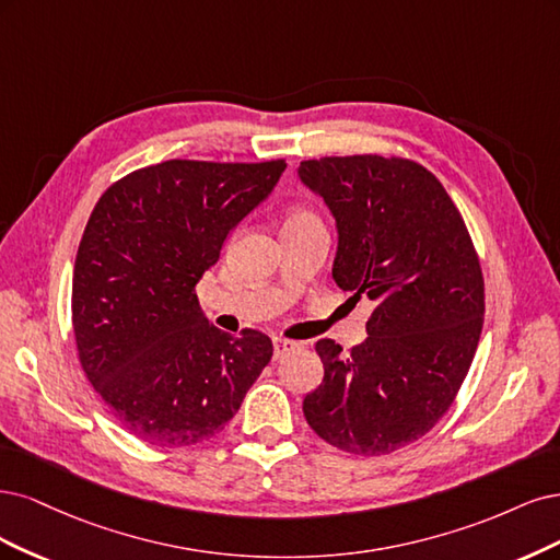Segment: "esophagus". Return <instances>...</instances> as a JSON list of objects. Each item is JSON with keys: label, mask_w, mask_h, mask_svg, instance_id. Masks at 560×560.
Wrapping results in <instances>:
<instances>
[{"label": "esophagus", "mask_w": 560, "mask_h": 560, "mask_svg": "<svg viewBox=\"0 0 560 560\" xmlns=\"http://www.w3.org/2000/svg\"><path fill=\"white\" fill-rule=\"evenodd\" d=\"M300 347H302L300 341H291V339H283V337H275V358L279 360V358L288 355V353L295 351V349H300Z\"/></svg>", "instance_id": "1"}]
</instances>
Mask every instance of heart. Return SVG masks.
Instances as JSON below:
<instances>
[{"label":"heart","instance_id":"b5f03b06","mask_svg":"<svg viewBox=\"0 0 560 560\" xmlns=\"http://www.w3.org/2000/svg\"><path fill=\"white\" fill-rule=\"evenodd\" d=\"M310 219H314L312 213H306V211H295V213L288 215L285 223H298V221H310Z\"/></svg>","mask_w":560,"mask_h":560}]
</instances>
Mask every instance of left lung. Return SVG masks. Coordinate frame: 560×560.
<instances>
[{"label": "left lung", "instance_id": "8db88e82", "mask_svg": "<svg viewBox=\"0 0 560 560\" xmlns=\"http://www.w3.org/2000/svg\"><path fill=\"white\" fill-rule=\"evenodd\" d=\"M298 176L335 219V283L374 302L363 345H316L326 372L306 393L304 419L349 454H390L444 417L472 365L483 279L470 234L442 184L411 160H304Z\"/></svg>", "mask_w": 560, "mask_h": 560}]
</instances>
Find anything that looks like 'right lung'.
<instances>
[{"label":"right lung","mask_w":560,"mask_h":560,"mask_svg":"<svg viewBox=\"0 0 560 560\" xmlns=\"http://www.w3.org/2000/svg\"><path fill=\"white\" fill-rule=\"evenodd\" d=\"M283 170V160H167L120 178L90 213L71 320L88 382L135 438L155 446L213 438L272 358L267 335L211 326L195 285Z\"/></svg>","instance_id":"add662e5"}]
</instances>
